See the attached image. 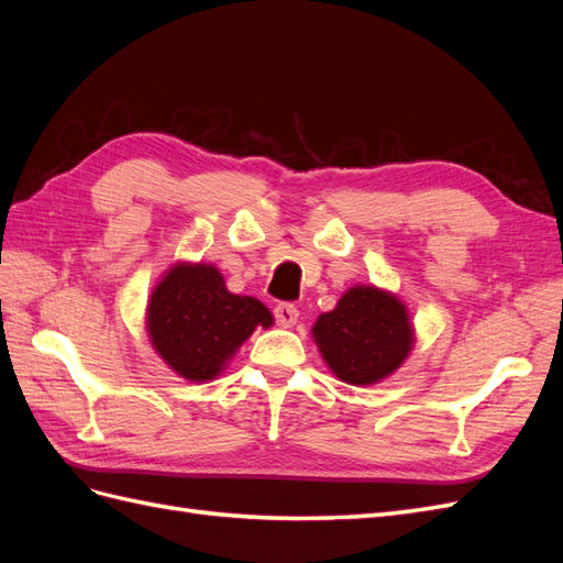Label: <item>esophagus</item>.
<instances>
[{"label":"esophagus","instance_id":"34e87169","mask_svg":"<svg viewBox=\"0 0 563 563\" xmlns=\"http://www.w3.org/2000/svg\"><path fill=\"white\" fill-rule=\"evenodd\" d=\"M275 319H277L279 327L291 329L294 323L298 321V308H296V305H291V302H279L277 308H275Z\"/></svg>","mask_w":563,"mask_h":563}]
</instances>
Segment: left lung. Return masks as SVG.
<instances>
[{
  "mask_svg": "<svg viewBox=\"0 0 563 563\" xmlns=\"http://www.w3.org/2000/svg\"><path fill=\"white\" fill-rule=\"evenodd\" d=\"M314 343L323 362L350 385H373L395 373L413 347L406 308L376 286H354L335 310L314 321Z\"/></svg>",
  "mask_w": 563,
  "mask_h": 563,
  "instance_id": "8db88e82",
  "label": "left lung"
}]
</instances>
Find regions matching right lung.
Segmentation results:
<instances>
[{"label": "right lung", "mask_w": 563, "mask_h": 563, "mask_svg": "<svg viewBox=\"0 0 563 563\" xmlns=\"http://www.w3.org/2000/svg\"><path fill=\"white\" fill-rule=\"evenodd\" d=\"M255 327H272L269 310L251 296L230 294L213 265H174L147 302L152 345L192 383L216 378Z\"/></svg>", "instance_id": "obj_1"}]
</instances>
